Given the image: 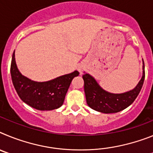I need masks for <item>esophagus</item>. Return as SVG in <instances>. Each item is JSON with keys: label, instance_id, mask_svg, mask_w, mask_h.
<instances>
[{"label": "esophagus", "instance_id": "esophagus-1", "mask_svg": "<svg viewBox=\"0 0 153 153\" xmlns=\"http://www.w3.org/2000/svg\"><path fill=\"white\" fill-rule=\"evenodd\" d=\"M79 70H80V71H81V69H79Z\"/></svg>", "mask_w": 153, "mask_h": 153}]
</instances>
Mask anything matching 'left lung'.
I'll list each match as a JSON object with an SVG mask.
<instances>
[{
	"label": "left lung",
	"instance_id": "left-lung-1",
	"mask_svg": "<svg viewBox=\"0 0 153 153\" xmlns=\"http://www.w3.org/2000/svg\"><path fill=\"white\" fill-rule=\"evenodd\" d=\"M143 76L133 90L115 94L105 91L96 79L88 74L83 75L86 102L94 110L103 113H113L123 110L134 102L143 87L145 79V65L143 62Z\"/></svg>",
	"mask_w": 153,
	"mask_h": 153
}]
</instances>
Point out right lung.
<instances>
[{"instance_id":"add662e5","label":"right lung","mask_w":153,"mask_h":153,"mask_svg":"<svg viewBox=\"0 0 153 153\" xmlns=\"http://www.w3.org/2000/svg\"><path fill=\"white\" fill-rule=\"evenodd\" d=\"M13 85L21 100L39 110H52L63 105L70 83L79 72L61 76L47 82H36L23 76L17 67L14 52L10 64Z\"/></svg>"}]
</instances>
